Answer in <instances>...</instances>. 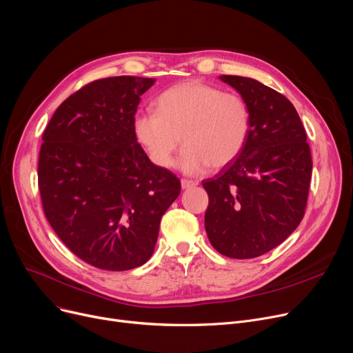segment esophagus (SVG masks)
I'll return each instance as SVG.
<instances>
[{"mask_svg": "<svg viewBox=\"0 0 353 353\" xmlns=\"http://www.w3.org/2000/svg\"><path fill=\"white\" fill-rule=\"evenodd\" d=\"M197 186V183L193 180H188V179H181V189H192Z\"/></svg>", "mask_w": 353, "mask_h": 353, "instance_id": "esophagus-1", "label": "esophagus"}]
</instances>
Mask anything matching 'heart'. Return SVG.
<instances>
[{"instance_id":"obj_1","label":"heart","mask_w":353,"mask_h":353,"mask_svg":"<svg viewBox=\"0 0 353 353\" xmlns=\"http://www.w3.org/2000/svg\"><path fill=\"white\" fill-rule=\"evenodd\" d=\"M156 105L157 112L135 117L134 134L161 168L173 165L181 141L186 147L177 165L192 176L232 163L248 141L251 111L239 94L186 81L165 89Z\"/></svg>"}]
</instances>
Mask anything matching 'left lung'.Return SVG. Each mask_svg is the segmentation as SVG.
I'll list each match as a JSON object with an SVG mask.
<instances>
[{"label":"left lung","mask_w":353,"mask_h":353,"mask_svg":"<svg viewBox=\"0 0 353 353\" xmlns=\"http://www.w3.org/2000/svg\"><path fill=\"white\" fill-rule=\"evenodd\" d=\"M251 111L248 141L214 179L205 228L212 247L229 258H255L300 225L312 179V154L300 117L280 92L243 76L222 74Z\"/></svg>","instance_id":"1"}]
</instances>
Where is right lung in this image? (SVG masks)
<instances>
[{
	"label": "right lung",
	"instance_id": "obj_1",
	"mask_svg": "<svg viewBox=\"0 0 353 353\" xmlns=\"http://www.w3.org/2000/svg\"><path fill=\"white\" fill-rule=\"evenodd\" d=\"M156 79L115 76L60 103L43 132L39 190L66 247L101 270L125 271L154 252L180 180L152 164L134 134L140 97Z\"/></svg>",
	"mask_w": 353,
	"mask_h": 353
}]
</instances>
